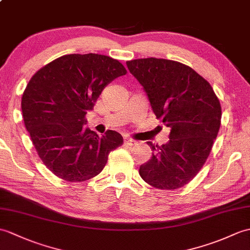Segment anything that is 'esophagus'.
I'll list each match as a JSON object with an SVG mask.
<instances>
[{
  "instance_id": "obj_1",
  "label": "esophagus",
  "mask_w": 250,
  "mask_h": 250,
  "mask_svg": "<svg viewBox=\"0 0 250 250\" xmlns=\"http://www.w3.org/2000/svg\"><path fill=\"white\" fill-rule=\"evenodd\" d=\"M125 144L126 145V146H134V145L136 144V142L134 141V139L132 138H126L125 141Z\"/></svg>"
}]
</instances>
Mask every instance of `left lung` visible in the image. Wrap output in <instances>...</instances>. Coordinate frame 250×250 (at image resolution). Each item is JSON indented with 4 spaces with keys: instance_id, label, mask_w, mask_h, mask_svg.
I'll list each match as a JSON object with an SVG mask.
<instances>
[{
    "instance_id": "1",
    "label": "left lung",
    "mask_w": 250,
    "mask_h": 250,
    "mask_svg": "<svg viewBox=\"0 0 250 250\" xmlns=\"http://www.w3.org/2000/svg\"><path fill=\"white\" fill-rule=\"evenodd\" d=\"M126 66L144 87L156 119L170 129L167 144L147 142L152 156L139 167V175L156 188H182L200 171L217 137L218 98L207 80L179 62L149 57Z\"/></svg>"
}]
</instances>
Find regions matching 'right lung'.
<instances>
[{"mask_svg": "<svg viewBox=\"0 0 250 250\" xmlns=\"http://www.w3.org/2000/svg\"><path fill=\"white\" fill-rule=\"evenodd\" d=\"M126 73L112 57L68 54L35 73L22 95L23 120L35 149L55 176L70 182L96 177L112 150L124 144L118 132L102 137L88 127L85 116L105 86Z\"/></svg>", "mask_w": 250, "mask_h": 250, "instance_id": "add662e5", "label": "right lung"}]
</instances>
